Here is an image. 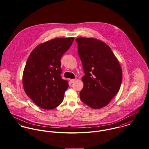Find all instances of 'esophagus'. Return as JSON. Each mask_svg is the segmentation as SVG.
<instances>
[{
    "mask_svg": "<svg viewBox=\"0 0 149 149\" xmlns=\"http://www.w3.org/2000/svg\"><path fill=\"white\" fill-rule=\"evenodd\" d=\"M75 81H76V79H71V80H70V82L71 83H73V82H74Z\"/></svg>",
    "mask_w": 149,
    "mask_h": 149,
    "instance_id": "esophagus-1",
    "label": "esophagus"
}]
</instances>
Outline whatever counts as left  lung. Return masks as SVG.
<instances>
[{"label": "left lung", "instance_id": "left-lung-1", "mask_svg": "<svg viewBox=\"0 0 149 149\" xmlns=\"http://www.w3.org/2000/svg\"><path fill=\"white\" fill-rule=\"evenodd\" d=\"M85 73L80 93L82 102L93 109L107 105L120 88L121 67L109 46L94 38L76 39Z\"/></svg>", "mask_w": 149, "mask_h": 149}]
</instances>
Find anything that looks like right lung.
I'll return each mask as SVG.
<instances>
[{
	"mask_svg": "<svg viewBox=\"0 0 149 149\" xmlns=\"http://www.w3.org/2000/svg\"><path fill=\"white\" fill-rule=\"evenodd\" d=\"M74 38H57L38 45L29 54L23 84L27 95L41 108L53 109L63 101L68 81L62 79L61 58Z\"/></svg>",
	"mask_w": 149,
	"mask_h": 149,
	"instance_id": "1",
	"label": "right lung"
}]
</instances>
